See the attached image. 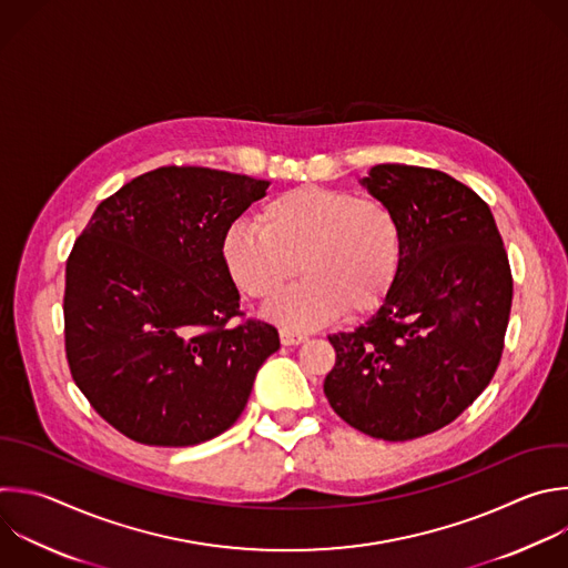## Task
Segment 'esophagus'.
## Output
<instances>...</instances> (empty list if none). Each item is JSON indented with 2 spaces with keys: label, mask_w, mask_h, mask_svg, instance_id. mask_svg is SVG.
Returning a JSON list of instances; mask_svg holds the SVG:
<instances>
[{
  "label": "esophagus",
  "mask_w": 568,
  "mask_h": 568,
  "mask_svg": "<svg viewBox=\"0 0 568 568\" xmlns=\"http://www.w3.org/2000/svg\"><path fill=\"white\" fill-rule=\"evenodd\" d=\"M303 341H307V336L305 334H301V332H292V329H281V343L283 345H298V343H303Z\"/></svg>",
  "instance_id": "obj_1"
}]
</instances>
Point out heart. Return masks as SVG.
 <instances>
[{
  "mask_svg": "<svg viewBox=\"0 0 568 568\" xmlns=\"http://www.w3.org/2000/svg\"><path fill=\"white\" fill-rule=\"evenodd\" d=\"M256 223L239 221L223 232L221 261L252 301H270L301 272L305 278L265 312L287 327L314 329L345 312H376L397 285L404 232L382 201L303 184L265 201Z\"/></svg>",
  "mask_w": 568,
  "mask_h": 568,
  "instance_id": "b5f03b06",
  "label": "heart"
}]
</instances>
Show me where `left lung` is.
<instances>
[{"label":"left lung","instance_id":"8db88e82","mask_svg":"<svg viewBox=\"0 0 568 568\" xmlns=\"http://www.w3.org/2000/svg\"><path fill=\"white\" fill-rule=\"evenodd\" d=\"M363 184L404 232L388 301L336 352L323 393L352 428L410 442L455 422L490 384L504 349L513 274L490 207L453 175L376 164Z\"/></svg>","mask_w":568,"mask_h":568}]
</instances>
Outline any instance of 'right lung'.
I'll use <instances>...</instances> for the list:
<instances>
[{
	"instance_id": "obj_1",
	"label": "right lung",
	"mask_w": 568,
	"mask_h": 568,
	"mask_svg": "<svg viewBox=\"0 0 568 568\" xmlns=\"http://www.w3.org/2000/svg\"><path fill=\"white\" fill-rule=\"evenodd\" d=\"M267 184L160 166L102 201L78 236L67 258V361L93 410L124 437L196 446L245 410L281 341L241 310L221 239Z\"/></svg>"
}]
</instances>
